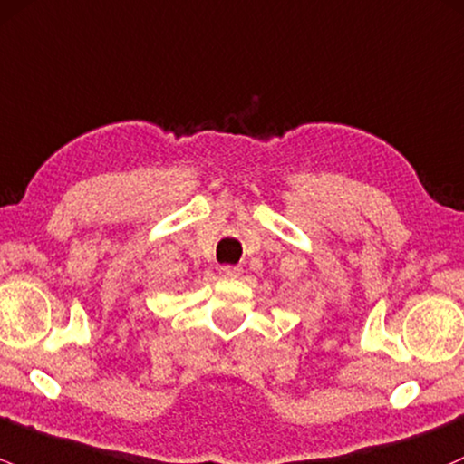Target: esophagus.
I'll return each instance as SVG.
<instances>
[{
  "label": "esophagus",
  "mask_w": 464,
  "mask_h": 464,
  "mask_svg": "<svg viewBox=\"0 0 464 464\" xmlns=\"http://www.w3.org/2000/svg\"><path fill=\"white\" fill-rule=\"evenodd\" d=\"M241 267L238 266H221V275L227 276V279H237V276H241Z\"/></svg>",
  "instance_id": "esophagus-1"
}]
</instances>
